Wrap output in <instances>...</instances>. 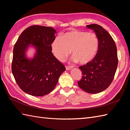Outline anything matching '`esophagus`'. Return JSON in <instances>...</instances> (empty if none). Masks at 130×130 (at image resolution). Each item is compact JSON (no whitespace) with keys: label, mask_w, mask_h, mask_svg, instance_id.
Listing matches in <instances>:
<instances>
[{"label":"esophagus","mask_w":130,"mask_h":130,"mask_svg":"<svg viewBox=\"0 0 130 130\" xmlns=\"http://www.w3.org/2000/svg\"><path fill=\"white\" fill-rule=\"evenodd\" d=\"M72 68V67H68V66L66 67V69H67V70H69L71 69Z\"/></svg>","instance_id":"obj_1"}]
</instances>
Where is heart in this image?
<instances>
[{"label": "heart", "mask_w": 130, "mask_h": 130, "mask_svg": "<svg viewBox=\"0 0 130 130\" xmlns=\"http://www.w3.org/2000/svg\"><path fill=\"white\" fill-rule=\"evenodd\" d=\"M100 41L94 33L73 30L56 38L52 44V52L56 58L63 61L69 55L73 62L86 64L95 57Z\"/></svg>", "instance_id": "obj_1"}]
</instances>
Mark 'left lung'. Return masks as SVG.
Wrapping results in <instances>:
<instances>
[{
    "label": "left lung",
    "instance_id": "8db88e82",
    "mask_svg": "<svg viewBox=\"0 0 130 130\" xmlns=\"http://www.w3.org/2000/svg\"><path fill=\"white\" fill-rule=\"evenodd\" d=\"M87 27L95 33L100 46L93 60L79 67L83 76L78 84L87 93L96 94L105 90L112 81L118 67L117 49L112 37L103 27L98 24Z\"/></svg>",
    "mask_w": 130,
    "mask_h": 130
}]
</instances>
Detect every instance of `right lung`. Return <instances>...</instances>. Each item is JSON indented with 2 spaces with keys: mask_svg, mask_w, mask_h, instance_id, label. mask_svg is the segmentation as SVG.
I'll return each mask as SVG.
<instances>
[{
  "mask_svg": "<svg viewBox=\"0 0 130 130\" xmlns=\"http://www.w3.org/2000/svg\"><path fill=\"white\" fill-rule=\"evenodd\" d=\"M56 33L52 27L30 26L21 34L14 45L12 72L20 88L29 95L40 96L51 93L66 70L52 53ZM29 46L36 51L32 59L26 55Z\"/></svg>",
  "mask_w": 130,
  "mask_h": 130,
  "instance_id": "obj_1",
  "label": "right lung"
}]
</instances>
